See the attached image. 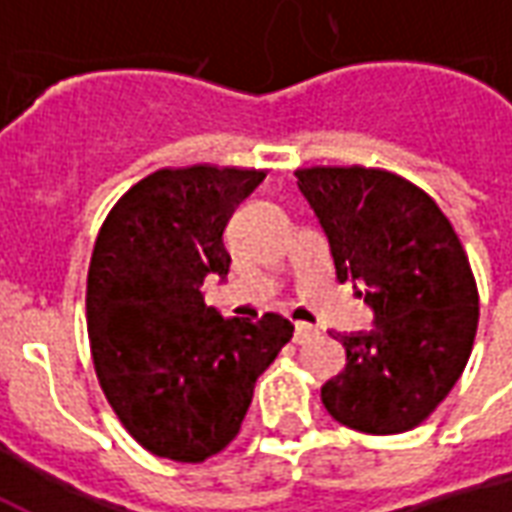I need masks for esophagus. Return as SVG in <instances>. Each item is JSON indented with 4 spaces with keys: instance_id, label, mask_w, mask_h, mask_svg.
Masks as SVG:
<instances>
[{
    "instance_id": "1",
    "label": "esophagus",
    "mask_w": 512,
    "mask_h": 512,
    "mask_svg": "<svg viewBox=\"0 0 512 512\" xmlns=\"http://www.w3.org/2000/svg\"><path fill=\"white\" fill-rule=\"evenodd\" d=\"M315 334H321V332H318V326H310V323H296V326H293V340H296L299 345L310 343Z\"/></svg>"
}]
</instances>
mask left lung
Returning a JSON list of instances; mask_svg holds the SVG:
<instances>
[{
  "label": "left lung",
  "instance_id": "1",
  "mask_svg": "<svg viewBox=\"0 0 512 512\" xmlns=\"http://www.w3.org/2000/svg\"><path fill=\"white\" fill-rule=\"evenodd\" d=\"M301 194L332 246L337 279L376 312L370 334H332L345 370L321 386L345 428H417L450 395L472 354L480 296L469 257L428 191L386 169L310 167Z\"/></svg>",
  "mask_w": 512,
  "mask_h": 512
}]
</instances>
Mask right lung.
Segmentation results:
<instances>
[{
  "instance_id": "right-lung-1",
  "label": "right lung",
  "mask_w": 512,
  "mask_h": 512,
  "mask_svg": "<svg viewBox=\"0 0 512 512\" xmlns=\"http://www.w3.org/2000/svg\"><path fill=\"white\" fill-rule=\"evenodd\" d=\"M266 172L158 169L115 202L87 271V334L109 406L147 452L202 463L238 436L288 318H222L200 285L224 277V227Z\"/></svg>"
}]
</instances>
